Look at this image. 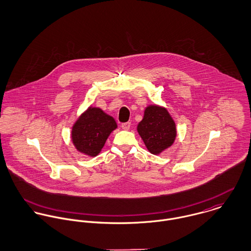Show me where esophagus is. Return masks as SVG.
I'll use <instances>...</instances> for the list:
<instances>
[{"label":"esophagus","instance_id":"1","mask_svg":"<svg viewBox=\"0 0 251 251\" xmlns=\"http://www.w3.org/2000/svg\"><path fill=\"white\" fill-rule=\"evenodd\" d=\"M130 126H131V124L129 123V122H127V123H123L122 124V128L123 129H125V130H128L129 128H130Z\"/></svg>","mask_w":251,"mask_h":251}]
</instances>
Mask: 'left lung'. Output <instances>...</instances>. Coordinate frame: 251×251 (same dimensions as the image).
<instances>
[{"label":"left lung","instance_id":"8db88e82","mask_svg":"<svg viewBox=\"0 0 251 251\" xmlns=\"http://www.w3.org/2000/svg\"><path fill=\"white\" fill-rule=\"evenodd\" d=\"M137 131L152 154H159L171 147L177 136L176 124L171 115L166 108L158 105H149L145 109Z\"/></svg>","mask_w":251,"mask_h":251}]
</instances>
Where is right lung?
I'll return each mask as SVG.
<instances>
[{"label": "right lung", "mask_w": 251, "mask_h": 251, "mask_svg": "<svg viewBox=\"0 0 251 251\" xmlns=\"http://www.w3.org/2000/svg\"><path fill=\"white\" fill-rule=\"evenodd\" d=\"M117 128L113 117L100 108L89 107L72 126V143L76 150L89 156L98 155L110 133Z\"/></svg>", "instance_id": "obj_1"}]
</instances>
